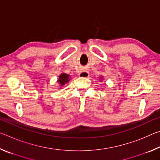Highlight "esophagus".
<instances>
[{
  "label": "esophagus",
  "instance_id": "34e87169",
  "mask_svg": "<svg viewBox=\"0 0 160 160\" xmlns=\"http://www.w3.org/2000/svg\"><path fill=\"white\" fill-rule=\"evenodd\" d=\"M79 76L81 78H88L90 76V74H89V72L87 71V70H82L80 72Z\"/></svg>",
  "mask_w": 160,
  "mask_h": 160
}]
</instances>
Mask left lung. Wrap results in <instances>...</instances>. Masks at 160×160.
Masks as SVG:
<instances>
[{"label": "left lung", "instance_id": "obj_1", "mask_svg": "<svg viewBox=\"0 0 160 160\" xmlns=\"http://www.w3.org/2000/svg\"><path fill=\"white\" fill-rule=\"evenodd\" d=\"M100 80H102V77H101V78H100Z\"/></svg>", "mask_w": 160, "mask_h": 160}]
</instances>
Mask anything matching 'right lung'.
I'll return each mask as SVG.
<instances>
[{
    "mask_svg": "<svg viewBox=\"0 0 160 160\" xmlns=\"http://www.w3.org/2000/svg\"><path fill=\"white\" fill-rule=\"evenodd\" d=\"M70 81V75L66 73H61L58 76V82L60 84V86H63L65 84Z\"/></svg>",
    "mask_w": 160,
    "mask_h": 160,
    "instance_id": "right-lung-1",
    "label": "right lung"
}]
</instances>
